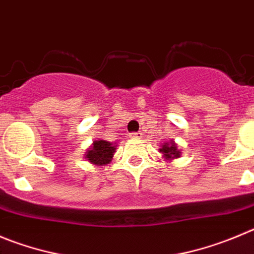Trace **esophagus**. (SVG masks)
Returning a JSON list of instances; mask_svg holds the SVG:
<instances>
[{
    "instance_id": "esophagus-1",
    "label": "esophagus",
    "mask_w": 254,
    "mask_h": 254,
    "mask_svg": "<svg viewBox=\"0 0 254 254\" xmlns=\"http://www.w3.org/2000/svg\"><path fill=\"white\" fill-rule=\"evenodd\" d=\"M141 136H143V134H141L140 131H134L130 134V138H136V139H140Z\"/></svg>"
}]
</instances>
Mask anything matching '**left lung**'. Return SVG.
Masks as SVG:
<instances>
[{"label": "left lung", "instance_id": "obj_1", "mask_svg": "<svg viewBox=\"0 0 254 254\" xmlns=\"http://www.w3.org/2000/svg\"><path fill=\"white\" fill-rule=\"evenodd\" d=\"M164 156L167 159H174V158H179L181 156V153L177 149V145L174 143H165L164 145H162V149H160Z\"/></svg>", "mask_w": 254, "mask_h": 254}]
</instances>
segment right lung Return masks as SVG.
<instances>
[{
    "mask_svg": "<svg viewBox=\"0 0 254 254\" xmlns=\"http://www.w3.org/2000/svg\"><path fill=\"white\" fill-rule=\"evenodd\" d=\"M115 146L105 140L94 141L92 148L86 151V158L90 163L96 165H105L110 162Z\"/></svg>",
    "mask_w": 254,
    "mask_h": 254,
    "instance_id": "1",
    "label": "right lung"
}]
</instances>
